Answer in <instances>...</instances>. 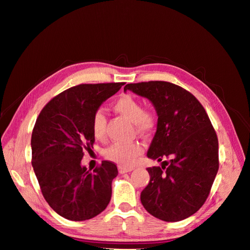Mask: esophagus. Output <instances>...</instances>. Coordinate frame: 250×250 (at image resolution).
Returning a JSON list of instances; mask_svg holds the SVG:
<instances>
[{
  "label": "esophagus",
  "mask_w": 250,
  "mask_h": 250,
  "mask_svg": "<svg viewBox=\"0 0 250 250\" xmlns=\"http://www.w3.org/2000/svg\"><path fill=\"white\" fill-rule=\"evenodd\" d=\"M132 170H133V168H132V167H130V168L119 167V172H120L121 174H123V173H127V172H130V171H132Z\"/></svg>",
  "instance_id": "esophagus-1"
}]
</instances>
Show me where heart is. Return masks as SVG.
Here are the masks:
<instances>
[{
    "label": "heart",
    "mask_w": 250,
    "mask_h": 250,
    "mask_svg": "<svg viewBox=\"0 0 250 250\" xmlns=\"http://www.w3.org/2000/svg\"><path fill=\"white\" fill-rule=\"evenodd\" d=\"M113 109L133 122L140 132H149L155 127L156 119L153 113L144 110L141 102L131 95L121 96L113 104ZM106 123L105 113L101 109L96 110L92 119V130L97 140L104 141L106 138ZM142 150V145L138 142L115 143L106 150L105 156L109 161L126 167L133 163Z\"/></svg>",
    "instance_id": "obj_1"
}]
</instances>
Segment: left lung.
<instances>
[{
	"label": "left lung",
	"mask_w": 250,
	"mask_h": 250,
	"mask_svg": "<svg viewBox=\"0 0 250 250\" xmlns=\"http://www.w3.org/2000/svg\"><path fill=\"white\" fill-rule=\"evenodd\" d=\"M152 102L157 128L147 156L162 167L147 168L141 201L149 214L176 222L195 214L208 199L219 169L218 138L208 113L187 89L167 81L124 87Z\"/></svg>",
	"instance_id": "1"
}]
</instances>
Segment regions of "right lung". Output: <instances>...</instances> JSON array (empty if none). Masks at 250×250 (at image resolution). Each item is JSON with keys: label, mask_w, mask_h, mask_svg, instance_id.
I'll return each instance as SVG.
<instances>
[{"label": "right lung", "mask_w": 250, "mask_h": 250, "mask_svg": "<svg viewBox=\"0 0 250 250\" xmlns=\"http://www.w3.org/2000/svg\"><path fill=\"white\" fill-rule=\"evenodd\" d=\"M124 82L79 84L50 100L37 118L31 137L32 167L43 198L58 215L84 221L99 215L111 198L118 175L115 163L103 161L92 172L81 165L92 150V119Z\"/></svg>", "instance_id": "1"}]
</instances>
